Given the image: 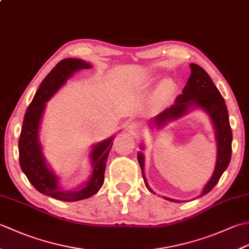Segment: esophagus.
<instances>
[{"mask_svg":"<svg viewBox=\"0 0 249 249\" xmlns=\"http://www.w3.org/2000/svg\"><path fill=\"white\" fill-rule=\"evenodd\" d=\"M128 129L131 131V133L137 134L140 131L141 125L138 123V122H131V123L128 125Z\"/></svg>","mask_w":249,"mask_h":249,"instance_id":"obj_1","label":"esophagus"}]
</instances>
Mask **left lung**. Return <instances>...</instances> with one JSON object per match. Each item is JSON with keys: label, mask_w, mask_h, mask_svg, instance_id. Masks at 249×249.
Here are the masks:
<instances>
[{"label": "left lung", "mask_w": 249, "mask_h": 249, "mask_svg": "<svg viewBox=\"0 0 249 249\" xmlns=\"http://www.w3.org/2000/svg\"><path fill=\"white\" fill-rule=\"evenodd\" d=\"M189 66L192 70V73L188 78L187 84L183 89V93L178 95L176 103L171 107L167 108L161 113L156 115L154 119H152L149 122V125L151 128H161L168 122L182 118L194 109H202L210 116L215 130L216 143H217V157H216V165L212 177L199 195V197H202L214 188L215 185L218 183L220 177L223 176V173L229 166L232 152V131L230 127L228 110H227L224 97L221 96L212 79L208 75V72L199 65L192 63ZM140 149L144 150L143 143L140 145ZM137 158H138L139 165L141 167L142 177H143L146 188L151 193L156 194L149 186L144 176L143 154L138 152ZM163 199L171 201V202H179L178 200L168 197H163Z\"/></svg>", "instance_id": "left-lung-1"}]
</instances>
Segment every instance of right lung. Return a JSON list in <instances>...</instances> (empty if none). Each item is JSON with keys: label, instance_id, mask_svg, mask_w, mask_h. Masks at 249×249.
I'll return each instance as SVG.
<instances>
[{"label": "right lung", "instance_id": "add662e5", "mask_svg": "<svg viewBox=\"0 0 249 249\" xmlns=\"http://www.w3.org/2000/svg\"><path fill=\"white\" fill-rule=\"evenodd\" d=\"M89 68H92L89 63L72 57L57 63L40 83L33 100L26 109L18 143L20 167L30 183L43 195L66 202L88 199L103 186L106 162L114 137H110L93 145L89 154L92 165L91 176L81 186L66 190L60 185V178L48 166L44 156L43 145L39 139L40 122L46 109V103L64 86L73 73Z\"/></svg>", "mask_w": 249, "mask_h": 249}]
</instances>
